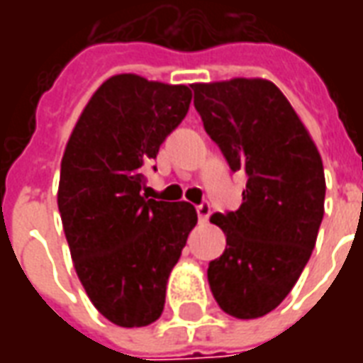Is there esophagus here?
I'll return each instance as SVG.
<instances>
[{
  "instance_id": "1",
  "label": "esophagus",
  "mask_w": 363,
  "mask_h": 363,
  "mask_svg": "<svg viewBox=\"0 0 363 363\" xmlns=\"http://www.w3.org/2000/svg\"><path fill=\"white\" fill-rule=\"evenodd\" d=\"M196 212H198V220L204 223V221H208V218H210L212 208H210V204H208V202H202L200 206H196Z\"/></svg>"
}]
</instances>
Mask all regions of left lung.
<instances>
[{"mask_svg":"<svg viewBox=\"0 0 363 363\" xmlns=\"http://www.w3.org/2000/svg\"><path fill=\"white\" fill-rule=\"evenodd\" d=\"M192 89L208 135L249 177L239 210L210 218L228 247L210 262L208 281L228 315L257 319L286 299L311 257L325 213L323 159L272 82L233 77Z\"/></svg>","mask_w":363,"mask_h":363,"instance_id":"8db88e82","label":"left lung"}]
</instances>
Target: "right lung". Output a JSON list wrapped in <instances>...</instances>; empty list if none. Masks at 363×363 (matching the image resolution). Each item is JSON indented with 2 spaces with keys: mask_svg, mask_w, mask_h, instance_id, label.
Listing matches in <instances>:
<instances>
[{
  "mask_svg": "<svg viewBox=\"0 0 363 363\" xmlns=\"http://www.w3.org/2000/svg\"><path fill=\"white\" fill-rule=\"evenodd\" d=\"M189 85L108 77L75 122L60 169L58 210L77 278L118 327H147L198 216L189 202L142 196L143 167L189 112Z\"/></svg>",
  "mask_w": 363,
  "mask_h": 363,
  "instance_id": "right-lung-1",
  "label": "right lung"
}]
</instances>
